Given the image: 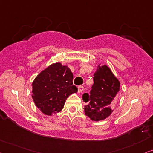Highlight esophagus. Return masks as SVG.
I'll return each instance as SVG.
<instances>
[{"mask_svg": "<svg viewBox=\"0 0 153 153\" xmlns=\"http://www.w3.org/2000/svg\"><path fill=\"white\" fill-rule=\"evenodd\" d=\"M78 92H79V93H81V92H82L83 90H84V88H83V86L80 85V86L78 87Z\"/></svg>", "mask_w": 153, "mask_h": 153, "instance_id": "34e87169", "label": "esophagus"}]
</instances>
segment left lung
Masks as SVG:
<instances>
[{
	"label": "left lung",
	"instance_id": "1",
	"mask_svg": "<svg viewBox=\"0 0 153 153\" xmlns=\"http://www.w3.org/2000/svg\"><path fill=\"white\" fill-rule=\"evenodd\" d=\"M120 82L107 65H98L94 74V84L90 94L85 93L82 99L87 105L84 108L86 116L92 121H99L106 119L114 110Z\"/></svg>",
	"mask_w": 153,
	"mask_h": 153
}]
</instances>
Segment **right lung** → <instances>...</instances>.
Here are the masks:
<instances>
[{
    "mask_svg": "<svg viewBox=\"0 0 153 153\" xmlns=\"http://www.w3.org/2000/svg\"><path fill=\"white\" fill-rule=\"evenodd\" d=\"M73 79L71 69L60 62L52 63L41 71L32 84V97L36 107L48 116L61 111L67 98L78 92Z\"/></svg>",
    "mask_w": 153,
    "mask_h": 153,
    "instance_id": "obj_1",
    "label": "right lung"
}]
</instances>
